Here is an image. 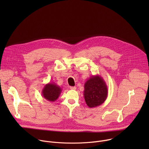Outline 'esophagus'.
Listing matches in <instances>:
<instances>
[{
	"label": "esophagus",
	"instance_id": "obj_1",
	"mask_svg": "<svg viewBox=\"0 0 149 149\" xmlns=\"http://www.w3.org/2000/svg\"><path fill=\"white\" fill-rule=\"evenodd\" d=\"M70 88L71 90H75L77 89L76 87H70Z\"/></svg>",
	"mask_w": 149,
	"mask_h": 149
}]
</instances>
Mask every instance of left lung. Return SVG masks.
<instances>
[{
  "label": "left lung",
  "instance_id": "1",
  "mask_svg": "<svg viewBox=\"0 0 149 149\" xmlns=\"http://www.w3.org/2000/svg\"><path fill=\"white\" fill-rule=\"evenodd\" d=\"M107 96V86L100 75H93L85 82L84 97L88 107L94 108L101 105Z\"/></svg>",
  "mask_w": 149,
  "mask_h": 149
}]
</instances>
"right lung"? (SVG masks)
I'll return each mask as SVG.
<instances>
[{"label":"right lung","mask_w":149,"mask_h":149,"mask_svg":"<svg viewBox=\"0 0 149 149\" xmlns=\"http://www.w3.org/2000/svg\"><path fill=\"white\" fill-rule=\"evenodd\" d=\"M62 92L61 87L54 82L47 84L42 91V95L47 101H55Z\"/></svg>","instance_id":"obj_1"}]
</instances>
